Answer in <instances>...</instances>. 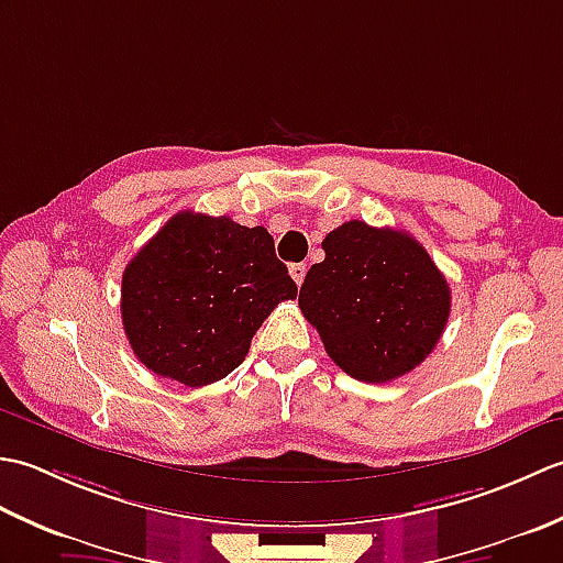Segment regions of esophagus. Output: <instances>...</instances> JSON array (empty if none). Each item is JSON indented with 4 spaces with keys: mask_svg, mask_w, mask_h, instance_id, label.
Wrapping results in <instances>:
<instances>
[{
    "mask_svg": "<svg viewBox=\"0 0 563 563\" xmlns=\"http://www.w3.org/2000/svg\"><path fill=\"white\" fill-rule=\"evenodd\" d=\"M290 275H292V280H295L297 285H302L305 275H307V266H305V263H292V266H290Z\"/></svg>",
    "mask_w": 563,
    "mask_h": 563,
    "instance_id": "esophagus-1",
    "label": "esophagus"
}]
</instances>
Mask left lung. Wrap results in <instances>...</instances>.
Masks as SVG:
<instances>
[{
	"instance_id": "obj_1",
	"label": "left lung",
	"mask_w": 563,
	"mask_h": 563,
	"mask_svg": "<svg viewBox=\"0 0 563 563\" xmlns=\"http://www.w3.org/2000/svg\"><path fill=\"white\" fill-rule=\"evenodd\" d=\"M307 271L300 309L329 357L369 385L421 365L450 317V285L411 234L361 220L329 232Z\"/></svg>"
}]
</instances>
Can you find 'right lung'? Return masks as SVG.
Segmentation results:
<instances>
[{"instance_id":"right-lung-1","label":"right lung","mask_w":563,"mask_h":563,"mask_svg":"<svg viewBox=\"0 0 563 563\" xmlns=\"http://www.w3.org/2000/svg\"><path fill=\"white\" fill-rule=\"evenodd\" d=\"M295 297L266 227L186 210L125 266L121 314L142 365L206 387L244 363L263 319Z\"/></svg>"}]
</instances>
